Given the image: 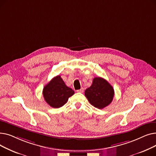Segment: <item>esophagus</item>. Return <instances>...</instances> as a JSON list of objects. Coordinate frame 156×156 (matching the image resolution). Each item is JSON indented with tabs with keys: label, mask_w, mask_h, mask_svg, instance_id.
Here are the masks:
<instances>
[{
	"label": "esophagus",
	"mask_w": 156,
	"mask_h": 156,
	"mask_svg": "<svg viewBox=\"0 0 156 156\" xmlns=\"http://www.w3.org/2000/svg\"><path fill=\"white\" fill-rule=\"evenodd\" d=\"M76 92H79V93H83L84 92V89H83V88H81L80 90H78Z\"/></svg>",
	"instance_id": "esophagus-1"
}]
</instances>
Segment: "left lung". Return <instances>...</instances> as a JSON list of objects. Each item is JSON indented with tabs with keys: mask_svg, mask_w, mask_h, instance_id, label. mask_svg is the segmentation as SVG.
I'll return each instance as SVG.
<instances>
[{
	"mask_svg": "<svg viewBox=\"0 0 156 156\" xmlns=\"http://www.w3.org/2000/svg\"><path fill=\"white\" fill-rule=\"evenodd\" d=\"M85 95L95 108L103 109L112 101L114 90L107 80L96 77L94 78L92 85L85 90Z\"/></svg>",
	"mask_w": 156,
	"mask_h": 156,
	"instance_id": "left-lung-1",
	"label": "left lung"
}]
</instances>
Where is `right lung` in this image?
<instances>
[{
    "label": "right lung",
    "mask_w": 156,
    "mask_h": 156,
    "mask_svg": "<svg viewBox=\"0 0 156 156\" xmlns=\"http://www.w3.org/2000/svg\"><path fill=\"white\" fill-rule=\"evenodd\" d=\"M75 92L66 85L61 76L53 78L43 89V95L45 102L54 108L63 106Z\"/></svg>",
    "instance_id": "1"
}]
</instances>
